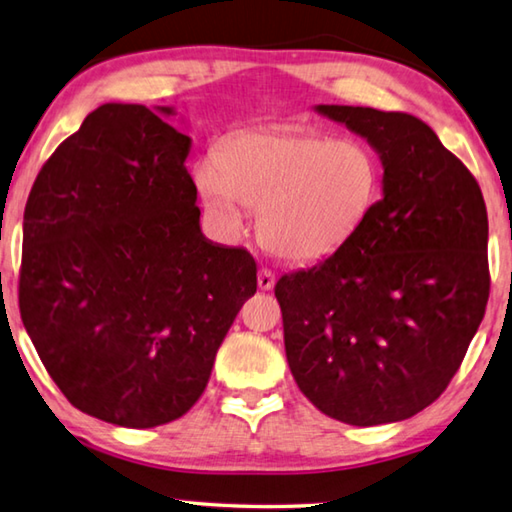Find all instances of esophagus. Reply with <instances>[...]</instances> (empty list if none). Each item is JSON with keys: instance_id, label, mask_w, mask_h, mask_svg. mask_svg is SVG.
<instances>
[{"instance_id": "esophagus-1", "label": "esophagus", "mask_w": 512, "mask_h": 512, "mask_svg": "<svg viewBox=\"0 0 512 512\" xmlns=\"http://www.w3.org/2000/svg\"><path fill=\"white\" fill-rule=\"evenodd\" d=\"M257 286L262 288V291H271L275 286V275L268 271V268H262V271L257 273Z\"/></svg>"}]
</instances>
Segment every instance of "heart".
Masks as SVG:
<instances>
[{"instance_id":"obj_1","label":"heart","mask_w":512,"mask_h":512,"mask_svg":"<svg viewBox=\"0 0 512 512\" xmlns=\"http://www.w3.org/2000/svg\"><path fill=\"white\" fill-rule=\"evenodd\" d=\"M380 183L374 147L315 129L235 136L219 150V163L194 170L203 208L221 226L237 230L244 206L255 208L259 241L295 264L345 248L374 212Z\"/></svg>"}]
</instances>
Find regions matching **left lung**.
I'll use <instances>...</instances> for the list:
<instances>
[{
	"mask_svg": "<svg viewBox=\"0 0 512 512\" xmlns=\"http://www.w3.org/2000/svg\"><path fill=\"white\" fill-rule=\"evenodd\" d=\"M383 163V197L338 253L275 284L300 392L336 421H405L457 374L490 293L475 176L421 118L318 105Z\"/></svg>",
	"mask_w": 512,
	"mask_h": 512,
	"instance_id": "8db88e82",
	"label": "left lung"
}]
</instances>
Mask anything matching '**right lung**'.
Masks as SVG:
<instances>
[{
  "label": "right lung",
  "instance_id": "1",
  "mask_svg": "<svg viewBox=\"0 0 512 512\" xmlns=\"http://www.w3.org/2000/svg\"><path fill=\"white\" fill-rule=\"evenodd\" d=\"M165 116L174 107L100 105L24 210L20 313L37 356L73 407L134 430L199 401L257 291L248 250L201 232L192 138Z\"/></svg>",
  "mask_w": 512,
  "mask_h": 512
}]
</instances>
